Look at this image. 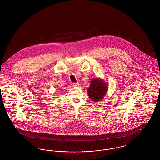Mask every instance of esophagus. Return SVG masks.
Wrapping results in <instances>:
<instances>
[{"instance_id":"esophagus-1","label":"esophagus","mask_w":160,"mask_h":160,"mask_svg":"<svg viewBox=\"0 0 160 160\" xmlns=\"http://www.w3.org/2000/svg\"><path fill=\"white\" fill-rule=\"evenodd\" d=\"M71 84H72V86H79V84L78 83H76V82H72Z\"/></svg>"}]
</instances>
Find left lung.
Wrapping results in <instances>:
<instances>
[{
  "label": "left lung",
  "mask_w": 160,
  "mask_h": 160,
  "mask_svg": "<svg viewBox=\"0 0 160 160\" xmlns=\"http://www.w3.org/2000/svg\"><path fill=\"white\" fill-rule=\"evenodd\" d=\"M108 89V84L101 79L95 78L92 79L88 93L90 98L94 102H98L103 98Z\"/></svg>",
  "instance_id": "8db88e82"
}]
</instances>
